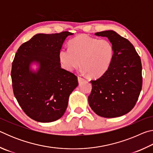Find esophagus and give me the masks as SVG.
Masks as SVG:
<instances>
[{"instance_id":"1","label":"esophagus","mask_w":153,"mask_h":153,"mask_svg":"<svg viewBox=\"0 0 153 153\" xmlns=\"http://www.w3.org/2000/svg\"><path fill=\"white\" fill-rule=\"evenodd\" d=\"M77 79H78V82H79V83L82 82V81H84V78H82V77H79V76L77 77Z\"/></svg>"}]
</instances>
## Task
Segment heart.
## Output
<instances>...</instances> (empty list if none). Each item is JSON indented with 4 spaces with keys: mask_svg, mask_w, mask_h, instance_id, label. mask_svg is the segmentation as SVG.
<instances>
[{
    "mask_svg": "<svg viewBox=\"0 0 153 153\" xmlns=\"http://www.w3.org/2000/svg\"><path fill=\"white\" fill-rule=\"evenodd\" d=\"M114 53V46L108 40L81 34L69 41V48L61 49L59 59L61 66L67 71L78 68L82 62L86 73L98 77L109 68Z\"/></svg>",
    "mask_w": 153,
    "mask_h": 153,
    "instance_id": "1",
    "label": "heart"
}]
</instances>
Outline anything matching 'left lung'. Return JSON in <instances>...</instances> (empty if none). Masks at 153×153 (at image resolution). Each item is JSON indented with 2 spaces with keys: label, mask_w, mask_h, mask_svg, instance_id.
Instances as JSON below:
<instances>
[{
  "label": "left lung",
  "mask_w": 153,
  "mask_h": 153,
  "mask_svg": "<svg viewBox=\"0 0 153 153\" xmlns=\"http://www.w3.org/2000/svg\"><path fill=\"white\" fill-rule=\"evenodd\" d=\"M95 35L108 38L115 53L108 70L99 78L90 81L92 88L89 105L100 117H120L132 109L141 92L140 57L132 44L115 31H102Z\"/></svg>",
  "instance_id": "1"
}]
</instances>
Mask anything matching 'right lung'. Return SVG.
I'll return each instance as SVG.
<instances>
[{"label": "right lung", "mask_w": 153, "mask_h": 153, "mask_svg": "<svg viewBox=\"0 0 153 153\" xmlns=\"http://www.w3.org/2000/svg\"><path fill=\"white\" fill-rule=\"evenodd\" d=\"M73 33H38L20 46L12 63L13 90L25 113L38 122H53L67 109L77 77L61 67L59 53ZM38 65L36 71L30 68Z\"/></svg>", "instance_id": "1"}]
</instances>
